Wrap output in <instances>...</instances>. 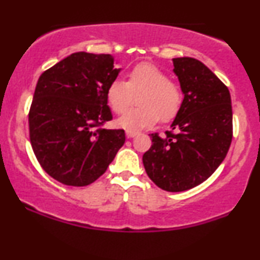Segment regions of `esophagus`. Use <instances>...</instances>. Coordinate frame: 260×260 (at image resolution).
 Returning a JSON list of instances; mask_svg holds the SVG:
<instances>
[{
    "label": "esophagus",
    "mask_w": 260,
    "mask_h": 260,
    "mask_svg": "<svg viewBox=\"0 0 260 260\" xmlns=\"http://www.w3.org/2000/svg\"><path fill=\"white\" fill-rule=\"evenodd\" d=\"M138 132H134V131H127L126 132V136L128 137V138H133V137L138 136Z\"/></svg>",
    "instance_id": "34e87169"
}]
</instances>
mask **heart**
Wrapping results in <instances>:
<instances>
[{
    "mask_svg": "<svg viewBox=\"0 0 260 260\" xmlns=\"http://www.w3.org/2000/svg\"><path fill=\"white\" fill-rule=\"evenodd\" d=\"M127 82L116 78L106 89L109 106L117 115L125 112L136 97L139 108L124 113L117 124L126 131L153 127L159 120L169 122L181 111L183 91L178 83L169 79L168 73L156 66L139 63L127 74Z\"/></svg>",
    "mask_w": 260,
    "mask_h": 260,
    "instance_id": "obj_1",
    "label": "heart"
}]
</instances>
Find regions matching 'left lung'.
<instances>
[{"instance_id":"8db88e82","label":"left lung","mask_w":260,"mask_h":260,"mask_svg":"<svg viewBox=\"0 0 260 260\" xmlns=\"http://www.w3.org/2000/svg\"><path fill=\"white\" fill-rule=\"evenodd\" d=\"M184 94L172 131L150 134L143 155L147 175L168 192H183L208 180L225 159L232 140V106L223 83L198 59L174 58Z\"/></svg>"}]
</instances>
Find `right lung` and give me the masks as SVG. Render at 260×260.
Wrapping results in <instances>:
<instances>
[{"mask_svg": "<svg viewBox=\"0 0 260 260\" xmlns=\"http://www.w3.org/2000/svg\"><path fill=\"white\" fill-rule=\"evenodd\" d=\"M111 55L76 52L41 74L29 110L32 151L47 175L84 187L105 174L124 144L112 120L106 89L117 78Z\"/></svg>", "mask_w": 260, "mask_h": 260, "instance_id": "add662e5", "label": "right lung"}]
</instances>
